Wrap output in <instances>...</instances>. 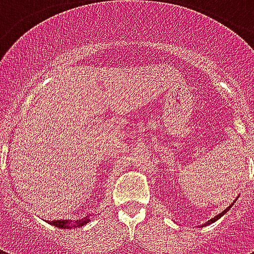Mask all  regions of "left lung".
I'll use <instances>...</instances> for the list:
<instances>
[{"label":"left lung","instance_id":"1","mask_svg":"<svg viewBox=\"0 0 254 254\" xmlns=\"http://www.w3.org/2000/svg\"><path fill=\"white\" fill-rule=\"evenodd\" d=\"M231 205H233V204H231ZM231 205H230V207H227V208H226V209H224V211H222V212L219 213V215H216V216H215V218H212V219H211V220H208L207 223H204V226H208V224L213 223V222H216V220H218V219H220V218H222V216H223L224 213L227 212V211H229L230 208H231Z\"/></svg>","mask_w":254,"mask_h":254}]
</instances>
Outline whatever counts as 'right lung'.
<instances>
[{
    "label": "right lung",
    "instance_id": "obj_1",
    "mask_svg": "<svg viewBox=\"0 0 254 254\" xmlns=\"http://www.w3.org/2000/svg\"><path fill=\"white\" fill-rule=\"evenodd\" d=\"M89 222L88 218H84V219H78L76 220L74 223L70 222V220H53L50 222V224L53 226H56L58 229H72V227H81L84 224H87Z\"/></svg>",
    "mask_w": 254,
    "mask_h": 254
}]
</instances>
